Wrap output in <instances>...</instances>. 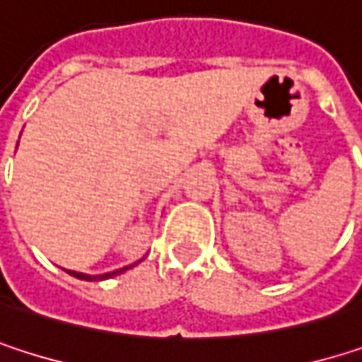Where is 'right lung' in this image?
<instances>
[{"mask_svg": "<svg viewBox=\"0 0 362 362\" xmlns=\"http://www.w3.org/2000/svg\"><path fill=\"white\" fill-rule=\"evenodd\" d=\"M134 266V264H132ZM132 266H125V268H119V270H112V272H107V274H86V272H75V270H66L69 274H73L75 279H81V281H105V279H110V276H117L121 272H125L127 268Z\"/></svg>", "mask_w": 362, "mask_h": 362, "instance_id": "add662e5", "label": "right lung"}]
</instances>
